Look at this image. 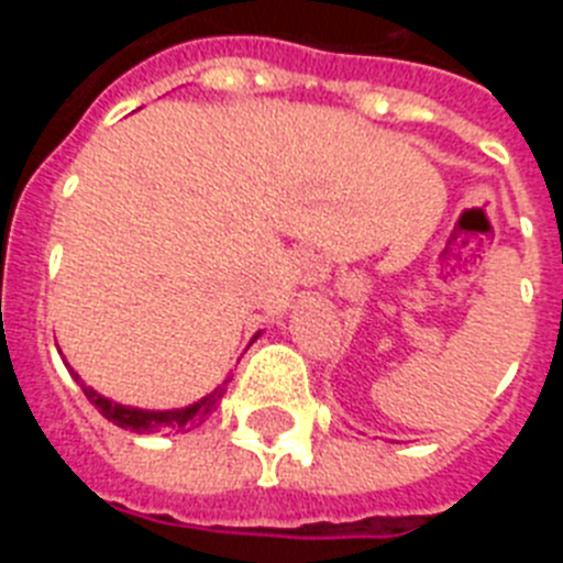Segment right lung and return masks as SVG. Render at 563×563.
<instances>
[{
	"mask_svg": "<svg viewBox=\"0 0 563 563\" xmlns=\"http://www.w3.org/2000/svg\"><path fill=\"white\" fill-rule=\"evenodd\" d=\"M258 338V335H253ZM73 377H76L78 383H81L84 395H87V400L96 406L98 411H101L103 417H107L109 422H114V426H121V429H129V431H137V434H154V431H191L197 429V426H202V422L208 420V415H211L213 409H217V402L222 400V395H225V386L228 380L222 383V386H217V389L211 391L208 397H202V400L191 402V406H186V409H168V411H146V409H132V406H121V402H112L109 397L98 395L96 389H89V386H84L81 377L73 372Z\"/></svg>",
	"mask_w": 563,
	"mask_h": 563,
	"instance_id": "right-lung-1",
	"label": "right lung"
}]
</instances>
